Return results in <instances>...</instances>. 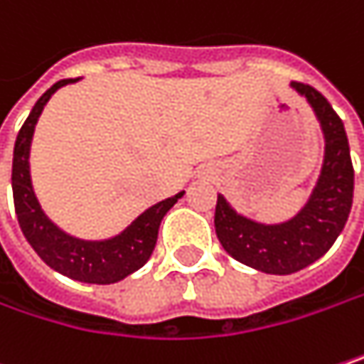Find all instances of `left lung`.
<instances>
[{"instance_id":"obj_1","label":"left lung","mask_w":364,"mask_h":364,"mask_svg":"<svg viewBox=\"0 0 364 364\" xmlns=\"http://www.w3.org/2000/svg\"><path fill=\"white\" fill-rule=\"evenodd\" d=\"M289 87L309 102L325 139L321 173L309 200L279 223H262L237 213L223 193L215 210L216 237L225 252L267 275H291L318 260L344 231L354 196V168L342 118L311 85Z\"/></svg>"}]
</instances>
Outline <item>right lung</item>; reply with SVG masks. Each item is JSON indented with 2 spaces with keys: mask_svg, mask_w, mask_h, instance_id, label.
<instances>
[{
  "mask_svg": "<svg viewBox=\"0 0 364 364\" xmlns=\"http://www.w3.org/2000/svg\"><path fill=\"white\" fill-rule=\"evenodd\" d=\"M79 79H66L51 85L37 100L28 118L24 120L14 146L12 160V193L20 229L39 254V258L55 273L81 283L110 285L122 281L141 269L156 248L158 229L164 215L181 200L185 191H179L144 210L135 220H131L120 233L104 240H83L66 233L58 227L39 204L31 179V144L35 135L37 120L43 112L50 97L64 85L77 83Z\"/></svg>",
  "mask_w": 364,
  "mask_h": 364,
  "instance_id": "add662e5",
  "label": "right lung"
}]
</instances>
